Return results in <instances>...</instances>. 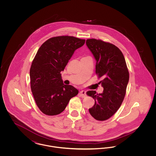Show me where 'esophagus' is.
<instances>
[{"instance_id":"obj_1","label":"esophagus","mask_w":156,"mask_h":156,"mask_svg":"<svg viewBox=\"0 0 156 156\" xmlns=\"http://www.w3.org/2000/svg\"><path fill=\"white\" fill-rule=\"evenodd\" d=\"M80 95H81V97L82 98H85V97H86V91H85V90H81V91L80 92Z\"/></svg>"}]
</instances>
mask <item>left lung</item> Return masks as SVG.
Listing matches in <instances>:
<instances>
[{
    "label": "left lung",
    "mask_w": 156,
    "mask_h": 156,
    "mask_svg": "<svg viewBox=\"0 0 156 156\" xmlns=\"http://www.w3.org/2000/svg\"><path fill=\"white\" fill-rule=\"evenodd\" d=\"M86 44L95 58L96 74L102 78L99 83L102 94L89 90L87 95L95 99L89 109L90 116L97 120L109 119L119 109L126 95L129 73L123 53L112 43L95 38L87 39Z\"/></svg>",
    "instance_id": "obj_1"
}]
</instances>
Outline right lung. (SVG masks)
<instances>
[{"label":"right lung","instance_id":"add662e5","mask_svg":"<svg viewBox=\"0 0 156 156\" xmlns=\"http://www.w3.org/2000/svg\"><path fill=\"white\" fill-rule=\"evenodd\" d=\"M85 42V39L73 36L51 37L37 51L30 67V87L38 108L45 115L61 113L78 94L72 85L63 83L61 72Z\"/></svg>","mask_w":156,"mask_h":156}]
</instances>
